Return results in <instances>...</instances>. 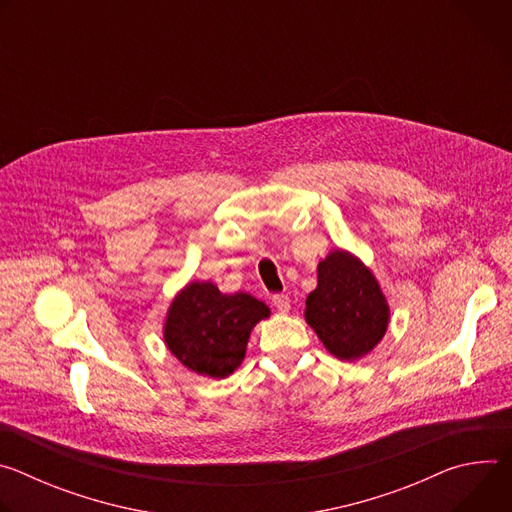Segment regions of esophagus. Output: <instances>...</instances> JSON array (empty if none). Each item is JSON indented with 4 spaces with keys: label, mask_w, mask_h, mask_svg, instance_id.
<instances>
[{
    "label": "esophagus",
    "mask_w": 512,
    "mask_h": 512,
    "mask_svg": "<svg viewBox=\"0 0 512 512\" xmlns=\"http://www.w3.org/2000/svg\"><path fill=\"white\" fill-rule=\"evenodd\" d=\"M273 306L277 308V312L287 314L291 310V300L287 296H283V294H277V296H273Z\"/></svg>",
    "instance_id": "obj_1"
}]
</instances>
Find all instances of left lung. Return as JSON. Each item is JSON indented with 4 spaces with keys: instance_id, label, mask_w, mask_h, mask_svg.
I'll return each mask as SVG.
<instances>
[{
    "instance_id": "1",
    "label": "left lung",
    "mask_w": 512,
    "mask_h": 512,
    "mask_svg": "<svg viewBox=\"0 0 512 512\" xmlns=\"http://www.w3.org/2000/svg\"><path fill=\"white\" fill-rule=\"evenodd\" d=\"M304 316L330 354L354 362L383 340L391 308L375 273L350 251L332 249L318 263Z\"/></svg>"
}]
</instances>
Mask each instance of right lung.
Masks as SVG:
<instances>
[{
  "mask_svg": "<svg viewBox=\"0 0 512 512\" xmlns=\"http://www.w3.org/2000/svg\"><path fill=\"white\" fill-rule=\"evenodd\" d=\"M269 314L245 291L223 294L210 281H190L170 302L164 342L192 373L225 379L241 367L251 330Z\"/></svg>",
  "mask_w": 512,
  "mask_h": 512,
  "instance_id": "obj_1",
  "label": "right lung"
}]
</instances>
